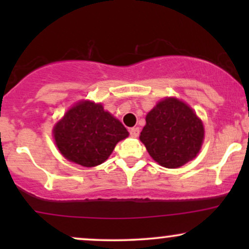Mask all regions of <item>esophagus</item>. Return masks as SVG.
Instances as JSON below:
<instances>
[{"label":"esophagus","instance_id":"34e87169","mask_svg":"<svg viewBox=\"0 0 249 249\" xmlns=\"http://www.w3.org/2000/svg\"><path fill=\"white\" fill-rule=\"evenodd\" d=\"M139 132H141V130H139V127H132V128H130V136L133 137V138H137V137L139 136Z\"/></svg>","mask_w":249,"mask_h":249}]
</instances>
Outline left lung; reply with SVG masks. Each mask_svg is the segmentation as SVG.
Returning a JSON list of instances; mask_svg holds the SVG:
<instances>
[{"label":"left lung","instance_id":"left-lung-1","mask_svg":"<svg viewBox=\"0 0 249 249\" xmlns=\"http://www.w3.org/2000/svg\"><path fill=\"white\" fill-rule=\"evenodd\" d=\"M141 141L161 166L177 168L192 160L204 139V126L193 110L176 98L159 102L146 116Z\"/></svg>","mask_w":249,"mask_h":249}]
</instances>
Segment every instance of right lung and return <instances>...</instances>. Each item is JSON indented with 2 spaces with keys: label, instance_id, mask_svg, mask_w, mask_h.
I'll list each match as a JSON object with an SVG mask.
<instances>
[{
  "label": "right lung",
  "instance_id": "1",
  "mask_svg": "<svg viewBox=\"0 0 249 249\" xmlns=\"http://www.w3.org/2000/svg\"><path fill=\"white\" fill-rule=\"evenodd\" d=\"M128 132L101 104L82 102L71 107L53 128L58 150L68 160L85 167L101 165Z\"/></svg>",
  "mask_w": 249,
  "mask_h": 249
}]
</instances>
